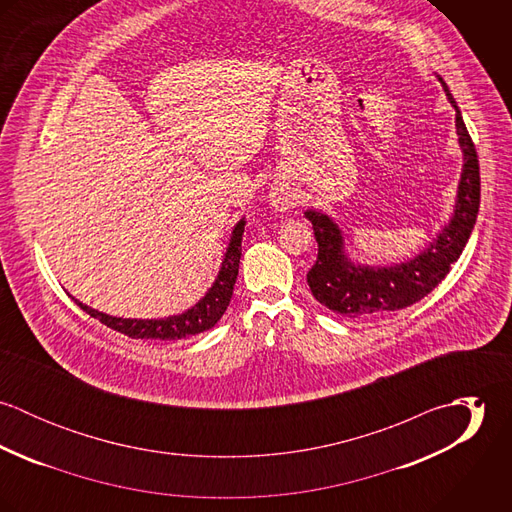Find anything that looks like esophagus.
<instances>
[{"label":"esophagus","mask_w":512,"mask_h":512,"mask_svg":"<svg viewBox=\"0 0 512 512\" xmlns=\"http://www.w3.org/2000/svg\"><path fill=\"white\" fill-rule=\"evenodd\" d=\"M274 203H276V207H280V209H286V207H288V201H286L284 197H276Z\"/></svg>","instance_id":"esophagus-1"}]
</instances>
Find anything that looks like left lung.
<instances>
[{"label":"left lung","instance_id":"obj_1","mask_svg":"<svg viewBox=\"0 0 512 512\" xmlns=\"http://www.w3.org/2000/svg\"><path fill=\"white\" fill-rule=\"evenodd\" d=\"M441 84L455 108V126L465 163L455 215L424 254L394 268L372 270L353 266L341 252L343 238L337 224H333L327 215L315 211L305 213L313 224L315 242L319 246L317 260L307 272L309 290L319 303L343 317L368 319L410 307L426 297L449 274L451 264L461 256L475 226L481 203L479 159L455 98L443 80Z\"/></svg>","mask_w":512,"mask_h":512}]
</instances>
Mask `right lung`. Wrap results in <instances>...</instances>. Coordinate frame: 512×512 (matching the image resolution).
Returning a JSON list of instances; mask_svg holds the SVG:
<instances>
[{"mask_svg":"<svg viewBox=\"0 0 512 512\" xmlns=\"http://www.w3.org/2000/svg\"><path fill=\"white\" fill-rule=\"evenodd\" d=\"M244 219L240 220L234 230L232 238L228 244V250L224 254V262L220 268L219 278L215 280L213 288L209 293L189 311L181 315H173L167 319H122V317H112L106 313H100L92 307L82 305L80 301L78 307L86 311L90 317L98 319L106 327L124 333L132 339H161V341H175V339H187L191 335L203 333L211 327L217 325L222 313L226 311L232 290L236 284L238 276V264H240V254H242V234H244Z\"/></svg>","mask_w":512,"mask_h":512,"instance_id":"right-lung-1","label":"right lung"}]
</instances>
